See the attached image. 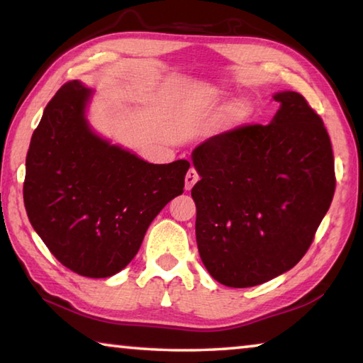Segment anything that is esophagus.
Listing matches in <instances>:
<instances>
[{"instance_id": "1", "label": "esophagus", "mask_w": 363, "mask_h": 363, "mask_svg": "<svg viewBox=\"0 0 363 363\" xmlns=\"http://www.w3.org/2000/svg\"><path fill=\"white\" fill-rule=\"evenodd\" d=\"M199 179H200V176H199V173H196V169L195 168H190L187 171V174H186V189L187 190L192 189L195 186V182L199 181Z\"/></svg>"}]
</instances>
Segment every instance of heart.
<instances>
[{
    "mask_svg": "<svg viewBox=\"0 0 363 363\" xmlns=\"http://www.w3.org/2000/svg\"><path fill=\"white\" fill-rule=\"evenodd\" d=\"M236 116H238L240 118H242V117H246V116H247V108L245 106V104H240V106L236 108Z\"/></svg>",
    "mask_w": 363,
    "mask_h": 363,
    "instance_id": "b5f03b06",
    "label": "heart"
}]
</instances>
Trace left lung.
<instances>
[{
    "mask_svg": "<svg viewBox=\"0 0 363 363\" xmlns=\"http://www.w3.org/2000/svg\"><path fill=\"white\" fill-rule=\"evenodd\" d=\"M272 123H247L200 144L192 160L196 245L228 287L289 272L311 246L333 200L335 160L320 116L296 91L276 94Z\"/></svg>",
    "mask_w": 363,
    "mask_h": 363,
    "instance_id": "obj_1",
    "label": "left lung"
}]
</instances>
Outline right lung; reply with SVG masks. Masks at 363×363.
<instances>
[{
  "mask_svg": "<svg viewBox=\"0 0 363 363\" xmlns=\"http://www.w3.org/2000/svg\"><path fill=\"white\" fill-rule=\"evenodd\" d=\"M91 90L62 85L33 131L23 201L55 259L81 276L109 278L133 260L150 222L184 190L187 160L154 164L95 135Z\"/></svg>",
  "mask_w": 363,
  "mask_h": 363,
  "instance_id": "1",
  "label": "right lung"
}]
</instances>
